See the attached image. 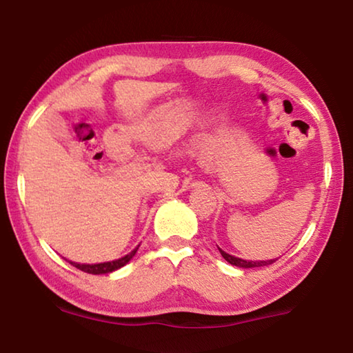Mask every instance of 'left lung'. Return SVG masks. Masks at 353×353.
I'll return each mask as SVG.
<instances>
[{"label": "left lung", "instance_id": "obj_1", "mask_svg": "<svg viewBox=\"0 0 353 353\" xmlns=\"http://www.w3.org/2000/svg\"><path fill=\"white\" fill-rule=\"evenodd\" d=\"M221 255H223V259L225 261H229L230 265H234L236 268H260V266H268V265H272L274 261H276L277 259H271V260H260V261H252V260H243V259H238V256L235 255H230L224 252L223 249L218 248Z\"/></svg>", "mask_w": 353, "mask_h": 353}]
</instances>
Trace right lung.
<instances>
[{
    "instance_id": "add662e5",
    "label": "right lung",
    "mask_w": 353,
    "mask_h": 353,
    "mask_svg": "<svg viewBox=\"0 0 353 353\" xmlns=\"http://www.w3.org/2000/svg\"><path fill=\"white\" fill-rule=\"evenodd\" d=\"M140 244L137 246L135 249L130 250L129 254H126L121 259H117V260H112V261H104V263H76V261H71L67 260L70 265H73L77 270H81L83 272H88V274H94V276H99V274H110L113 271L119 270V268H123L124 265H128V263L134 259V255L137 254V250H139Z\"/></svg>"
}]
</instances>
